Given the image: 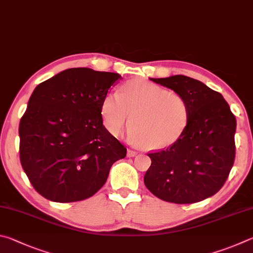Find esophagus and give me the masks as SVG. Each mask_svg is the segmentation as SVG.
Returning <instances> with one entry per match:
<instances>
[{
    "label": "esophagus",
    "mask_w": 253,
    "mask_h": 253,
    "mask_svg": "<svg viewBox=\"0 0 253 253\" xmlns=\"http://www.w3.org/2000/svg\"><path fill=\"white\" fill-rule=\"evenodd\" d=\"M136 154H138V152L134 151V150H131V149L127 150V152H126V156L129 158H133L136 156Z\"/></svg>",
    "instance_id": "34e87169"
}]
</instances>
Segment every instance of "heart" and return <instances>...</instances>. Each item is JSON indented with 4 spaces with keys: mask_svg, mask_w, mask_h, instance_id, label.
Masks as SVG:
<instances>
[{
    "mask_svg": "<svg viewBox=\"0 0 253 253\" xmlns=\"http://www.w3.org/2000/svg\"><path fill=\"white\" fill-rule=\"evenodd\" d=\"M101 113L106 129L121 133L130 120L129 136L150 150H162L175 143L189 122V104L179 93L168 91L147 80L127 81L117 92L108 93Z\"/></svg>",
    "mask_w": 253,
    "mask_h": 253,
    "instance_id": "b5f03b06",
    "label": "heart"
}]
</instances>
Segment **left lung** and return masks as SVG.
<instances>
[{
	"instance_id": "1",
	"label": "left lung",
	"mask_w": 253,
	"mask_h": 253,
	"mask_svg": "<svg viewBox=\"0 0 253 253\" xmlns=\"http://www.w3.org/2000/svg\"><path fill=\"white\" fill-rule=\"evenodd\" d=\"M182 95L189 104L183 134L166 150L149 153L144 175L150 192L163 201L194 203L222 188L232 169L236 117L219 92L185 75L150 79Z\"/></svg>"
}]
</instances>
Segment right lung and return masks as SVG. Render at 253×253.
Segmentation results:
<instances>
[{
	"mask_svg": "<svg viewBox=\"0 0 253 253\" xmlns=\"http://www.w3.org/2000/svg\"><path fill=\"white\" fill-rule=\"evenodd\" d=\"M118 73L68 69L34 88L19 126L20 160L33 188L68 203L103 187L126 148L103 126L101 106Z\"/></svg>",
	"mask_w": 253,
	"mask_h": 253,
	"instance_id": "obj_1",
	"label": "right lung"
}]
</instances>
